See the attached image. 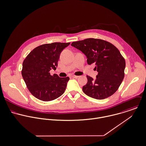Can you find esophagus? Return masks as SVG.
Segmentation results:
<instances>
[{
	"instance_id": "esophagus-1",
	"label": "esophagus",
	"mask_w": 146,
	"mask_h": 146,
	"mask_svg": "<svg viewBox=\"0 0 146 146\" xmlns=\"http://www.w3.org/2000/svg\"><path fill=\"white\" fill-rule=\"evenodd\" d=\"M71 77H72V78H77L79 77V76H75V75H73V76H72Z\"/></svg>"
}]
</instances>
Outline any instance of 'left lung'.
<instances>
[{"mask_svg": "<svg viewBox=\"0 0 146 146\" xmlns=\"http://www.w3.org/2000/svg\"><path fill=\"white\" fill-rule=\"evenodd\" d=\"M71 45L82 51L87 57L88 65L95 64L98 72L96 78L87 76L88 83L84 92L96 99H104L112 95L124 78L125 60L112 43L100 39L88 38L73 42Z\"/></svg>", "mask_w": 146, "mask_h": 146, "instance_id": "1", "label": "left lung"}]
</instances>
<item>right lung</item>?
Returning a JSON list of instances; mask_svg holds the SVG:
<instances>
[{
  "instance_id": "1",
  "label": "right lung",
  "mask_w": 146,
  "mask_h": 146,
  "mask_svg": "<svg viewBox=\"0 0 146 146\" xmlns=\"http://www.w3.org/2000/svg\"><path fill=\"white\" fill-rule=\"evenodd\" d=\"M70 43L44 44L33 50L23 63L22 76L31 94L44 102L56 99L64 92L69 78L59 77L50 71L56 69L61 51Z\"/></svg>"
}]
</instances>
